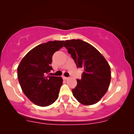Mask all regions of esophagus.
<instances>
[{"mask_svg":"<svg viewBox=\"0 0 134 134\" xmlns=\"http://www.w3.org/2000/svg\"><path fill=\"white\" fill-rule=\"evenodd\" d=\"M63 79L64 80H67L68 77H65V76H63Z\"/></svg>","mask_w":134,"mask_h":134,"instance_id":"34e87169","label":"esophagus"}]
</instances>
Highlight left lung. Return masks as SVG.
Wrapping results in <instances>:
<instances>
[{
    "label": "left lung",
    "mask_w": 134,
    "mask_h": 134,
    "mask_svg": "<svg viewBox=\"0 0 134 134\" xmlns=\"http://www.w3.org/2000/svg\"><path fill=\"white\" fill-rule=\"evenodd\" d=\"M63 46L77 68L83 69L82 78L72 90L73 96L83 105L96 104L107 92L111 80L110 67L102 55L81 40H66Z\"/></svg>",
    "instance_id": "left-lung-1"
}]
</instances>
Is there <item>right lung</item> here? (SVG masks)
I'll use <instances>...</instances> for the list:
<instances>
[{"label":"right lung","mask_w":134,"mask_h":134,"mask_svg":"<svg viewBox=\"0 0 134 134\" xmlns=\"http://www.w3.org/2000/svg\"><path fill=\"white\" fill-rule=\"evenodd\" d=\"M64 41H48L34 47L18 67V78L25 96L36 105L46 107L57 99L63 83L61 77L47 75L53 68L52 56Z\"/></svg>","instance_id":"add662e5"}]
</instances>
